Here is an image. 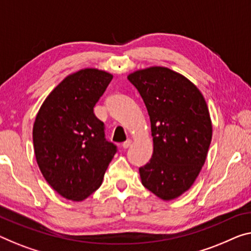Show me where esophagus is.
I'll list each match as a JSON object with an SVG mask.
<instances>
[{"label":"esophagus","instance_id":"obj_1","mask_svg":"<svg viewBox=\"0 0 251 251\" xmlns=\"http://www.w3.org/2000/svg\"><path fill=\"white\" fill-rule=\"evenodd\" d=\"M131 144H132V140H131V139H128V140H126L125 142H123V144H122V147L125 148V149H126V148H129V147H130Z\"/></svg>","mask_w":251,"mask_h":251}]
</instances>
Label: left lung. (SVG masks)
Wrapping results in <instances>:
<instances>
[{"label": "left lung", "mask_w": 251, "mask_h": 251, "mask_svg": "<svg viewBox=\"0 0 251 251\" xmlns=\"http://www.w3.org/2000/svg\"><path fill=\"white\" fill-rule=\"evenodd\" d=\"M147 107L153 152L139 168L142 185L165 201L186 192L205 163L212 139L206 102L186 77L166 67L128 76Z\"/></svg>", "instance_id": "1"}]
</instances>
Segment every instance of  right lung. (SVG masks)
<instances>
[{
    "instance_id": "1",
    "label": "right lung",
    "mask_w": 251,
    "mask_h": 251,
    "mask_svg": "<svg viewBox=\"0 0 251 251\" xmlns=\"http://www.w3.org/2000/svg\"><path fill=\"white\" fill-rule=\"evenodd\" d=\"M113 76L85 68L67 76L42 103L33 125L38 166L63 198L83 201L101 186L117 152L107 141L94 106Z\"/></svg>"
}]
</instances>
